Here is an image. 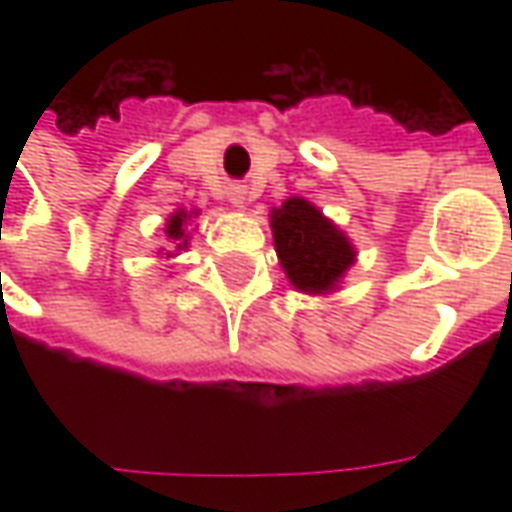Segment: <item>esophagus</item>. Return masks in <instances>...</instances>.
I'll use <instances>...</instances> for the list:
<instances>
[{"label":"esophagus","mask_w":512,"mask_h":512,"mask_svg":"<svg viewBox=\"0 0 512 512\" xmlns=\"http://www.w3.org/2000/svg\"><path fill=\"white\" fill-rule=\"evenodd\" d=\"M230 202H233L235 208H244L246 202H249V191H246L244 186H233V189H230Z\"/></svg>","instance_id":"34e87169"}]
</instances>
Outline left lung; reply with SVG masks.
I'll return each mask as SVG.
<instances>
[{"mask_svg": "<svg viewBox=\"0 0 512 512\" xmlns=\"http://www.w3.org/2000/svg\"><path fill=\"white\" fill-rule=\"evenodd\" d=\"M271 230L279 263L301 293H332L354 266L356 249L348 235L301 197H290L271 211Z\"/></svg>", "mask_w": 512, "mask_h": 512, "instance_id": "left-lung-1", "label": "left lung"}]
</instances>
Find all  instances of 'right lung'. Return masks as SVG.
<instances>
[{
  "mask_svg": "<svg viewBox=\"0 0 512 512\" xmlns=\"http://www.w3.org/2000/svg\"><path fill=\"white\" fill-rule=\"evenodd\" d=\"M191 213L197 211H175L172 216L167 219V227H164V233H167V238L175 244V249H186L189 246V233H186V222L191 219ZM169 257V252H167Z\"/></svg>",
  "mask_w": 512,
  "mask_h": 512,
  "instance_id": "1",
  "label": "right lung"
}]
</instances>
